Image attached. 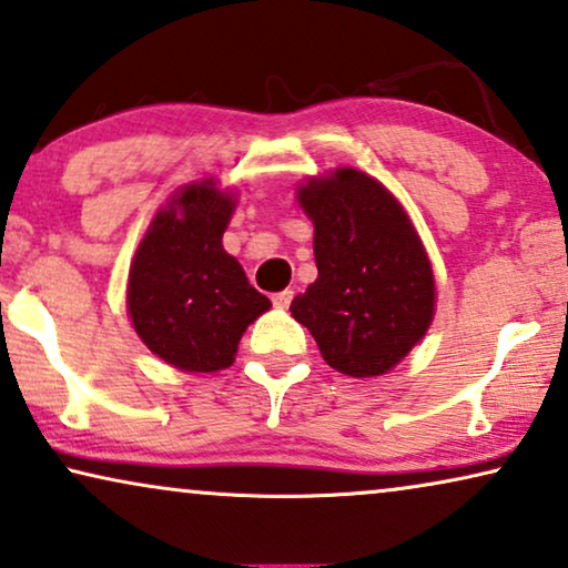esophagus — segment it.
<instances>
[{
	"label": "esophagus",
	"mask_w": 568,
	"mask_h": 568,
	"mask_svg": "<svg viewBox=\"0 0 568 568\" xmlns=\"http://www.w3.org/2000/svg\"><path fill=\"white\" fill-rule=\"evenodd\" d=\"M291 301H293V291H281V293L273 295L275 308H287V306H291Z\"/></svg>",
	"instance_id": "34e87169"
}]
</instances>
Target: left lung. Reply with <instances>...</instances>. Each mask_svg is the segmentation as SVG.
Here are the masks:
<instances>
[{"mask_svg": "<svg viewBox=\"0 0 568 568\" xmlns=\"http://www.w3.org/2000/svg\"><path fill=\"white\" fill-rule=\"evenodd\" d=\"M298 203L314 221L318 277L291 303L326 365L353 378L394 367L425 337L435 277L409 215L357 170L308 180Z\"/></svg>", "mask_w": 568, "mask_h": 568, "instance_id": "obj_1", "label": "left lung"}]
</instances>
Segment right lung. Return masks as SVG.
<instances>
[{
	"instance_id": "right-lung-1",
	"label": "right lung",
	"mask_w": 568,
	"mask_h": 568,
	"mask_svg": "<svg viewBox=\"0 0 568 568\" xmlns=\"http://www.w3.org/2000/svg\"><path fill=\"white\" fill-rule=\"evenodd\" d=\"M234 201L213 182L182 190L156 213L128 277L133 329L180 371L215 373L234 363L239 339L270 308L223 250Z\"/></svg>"
}]
</instances>
